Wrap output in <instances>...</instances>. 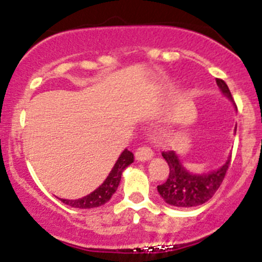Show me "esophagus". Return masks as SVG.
<instances>
[{
	"instance_id": "esophagus-1",
	"label": "esophagus",
	"mask_w": 262,
	"mask_h": 262,
	"mask_svg": "<svg viewBox=\"0 0 262 262\" xmlns=\"http://www.w3.org/2000/svg\"><path fill=\"white\" fill-rule=\"evenodd\" d=\"M153 157V150L150 149L149 147H139L136 152V160L141 161V162H144V161L150 160Z\"/></svg>"
}]
</instances>
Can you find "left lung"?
Returning a JSON list of instances; mask_svg holds the SVG:
<instances>
[{"mask_svg":"<svg viewBox=\"0 0 262 262\" xmlns=\"http://www.w3.org/2000/svg\"><path fill=\"white\" fill-rule=\"evenodd\" d=\"M215 81L221 91L231 101H233L226 82L221 78H216ZM162 156L168 163L170 173L166 182L158 185L157 190L167 204L179 208L198 207L212 199L223 182L227 170L231 165V157H229L226 163L216 171L203 173V175H194L182 166L181 161L173 150L162 152Z\"/></svg>","mask_w":262,"mask_h":262,"instance_id":"8db88e82","label":"left lung"}]
</instances>
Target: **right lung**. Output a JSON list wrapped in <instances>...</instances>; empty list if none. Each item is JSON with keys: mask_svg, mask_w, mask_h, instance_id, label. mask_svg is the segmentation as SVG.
<instances>
[{"mask_svg": "<svg viewBox=\"0 0 262 262\" xmlns=\"http://www.w3.org/2000/svg\"><path fill=\"white\" fill-rule=\"evenodd\" d=\"M134 156L130 150L124 149L123 153L119 156L118 161L115 162L114 167L110 171L109 176L106 180L102 182L95 191L91 194L86 195V196L81 198V199L76 200H68V199H60L64 204L70 205L72 208H80V209H90V208H97L100 205L105 204L110 200L113 194L116 191L120 182L121 173L123 171L128 167L130 163H133Z\"/></svg>", "mask_w": 262, "mask_h": 262, "instance_id": "1", "label": "right lung"}]
</instances>
